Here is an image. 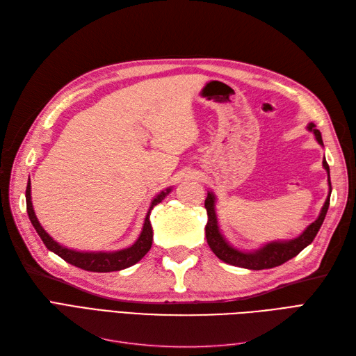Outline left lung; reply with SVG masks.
<instances>
[{
  "instance_id": "left-lung-1",
  "label": "left lung",
  "mask_w": 356,
  "mask_h": 356,
  "mask_svg": "<svg viewBox=\"0 0 356 356\" xmlns=\"http://www.w3.org/2000/svg\"><path fill=\"white\" fill-rule=\"evenodd\" d=\"M307 129L310 132L315 134L318 144L324 147L321 132L318 131L316 126L314 123H309ZM322 166H324V169L328 174L330 191H328V196H327L324 207H322V209L318 215V218L310 225H307L306 230L300 236H297V238L289 239V241L268 242L254 251H241V250H238V248L232 246L227 241H225V238L220 230L217 212H215V202H217V199H215V195L212 191H208L207 200H204V208H207V212H208V224H207V227H204V233H207V241H208V245L212 250V252L217 255L220 260H222L227 264L250 268V270H263V268H272L276 266H281V264L286 263L288 260H291V258H294L298 252L303 251L307 245L314 242L322 222H324V220H325V215H327V211L330 207L331 181H330V166L327 163L325 157H324V160H322Z\"/></svg>"
}]
</instances>
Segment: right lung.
<instances>
[{
  "label": "right lung",
  "mask_w": 356,
  "mask_h": 356,
  "mask_svg": "<svg viewBox=\"0 0 356 356\" xmlns=\"http://www.w3.org/2000/svg\"><path fill=\"white\" fill-rule=\"evenodd\" d=\"M170 190L172 188L169 187L163 191H160L159 195L153 199L152 204H149V209L147 212V217H145V221L143 225V232H141V234H139L136 242L132 246L124 248V250L113 251V252L77 251V250H70V248L58 243L44 229L41 227L40 221L37 220V215L34 212V208H32V200H31V181H28L25 196H26L28 217H29L32 225H34V229L37 230L41 241L44 242L47 250H50L51 252H55L56 255L63 258L67 263L83 268V270L105 273V272L123 270V268L131 267V266L136 264L149 251V248H152V243H153V229H152V222H149V213H152V209L156 207L157 203H160L169 195Z\"/></svg>",
  "instance_id": "right-lung-1"
}]
</instances>
